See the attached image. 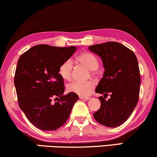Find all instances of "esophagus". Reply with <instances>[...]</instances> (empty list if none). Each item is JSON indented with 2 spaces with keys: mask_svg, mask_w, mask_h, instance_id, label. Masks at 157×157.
Wrapping results in <instances>:
<instances>
[{
  "mask_svg": "<svg viewBox=\"0 0 157 157\" xmlns=\"http://www.w3.org/2000/svg\"><path fill=\"white\" fill-rule=\"evenodd\" d=\"M79 98L80 99H83V100H89L90 98V97H83V96H79Z\"/></svg>",
  "mask_w": 157,
  "mask_h": 157,
  "instance_id": "obj_1",
  "label": "esophagus"
}]
</instances>
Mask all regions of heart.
Returning <instances> with one entry per match:
<instances>
[{"mask_svg": "<svg viewBox=\"0 0 157 157\" xmlns=\"http://www.w3.org/2000/svg\"><path fill=\"white\" fill-rule=\"evenodd\" d=\"M76 61L84 64L88 69L91 70L93 73L99 66L98 59L93 53L90 52H83L77 56ZM73 62L71 59H67L62 62L59 67L58 73L64 80H70L71 78ZM95 84L93 82H73L67 84V89L69 92L73 93L79 96H88L93 93Z\"/></svg>", "mask_w": 157, "mask_h": 157, "instance_id": "heart-1", "label": "heart"}]
</instances>
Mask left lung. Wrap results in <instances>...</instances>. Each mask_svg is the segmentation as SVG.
<instances>
[{"mask_svg": "<svg viewBox=\"0 0 157 157\" xmlns=\"http://www.w3.org/2000/svg\"><path fill=\"white\" fill-rule=\"evenodd\" d=\"M102 59L105 69L95 92L110 98L99 97L101 107L93 114L103 126L115 128L126 122L139 100L140 73L137 59L132 50L116 42L89 46Z\"/></svg>", "mask_w": 157, "mask_h": 157, "instance_id": "left-lung-1", "label": "left lung"}]
</instances>
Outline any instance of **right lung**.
Segmentation results:
<instances>
[{"label":"right lung","instance_id":"obj_1","mask_svg":"<svg viewBox=\"0 0 157 157\" xmlns=\"http://www.w3.org/2000/svg\"><path fill=\"white\" fill-rule=\"evenodd\" d=\"M76 47L37 45L20 56L14 83L19 106L32 125L42 131H54L67 121L77 94L64 95V79L59 67ZM55 101L53 102L52 100Z\"/></svg>","mask_w":157,"mask_h":157}]
</instances>
